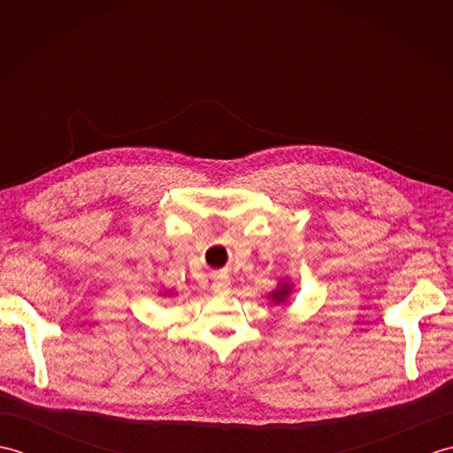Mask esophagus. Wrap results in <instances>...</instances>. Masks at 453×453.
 Listing matches in <instances>:
<instances>
[{"instance_id": "esophagus-1", "label": "esophagus", "mask_w": 453, "mask_h": 453, "mask_svg": "<svg viewBox=\"0 0 453 453\" xmlns=\"http://www.w3.org/2000/svg\"><path fill=\"white\" fill-rule=\"evenodd\" d=\"M211 290H214V294L218 296H226L229 294V290H232V282L226 280V278H219V280L211 284Z\"/></svg>"}]
</instances>
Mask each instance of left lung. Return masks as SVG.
I'll list each match as a JSON object with an SVG mask.
<instances>
[{
    "mask_svg": "<svg viewBox=\"0 0 453 453\" xmlns=\"http://www.w3.org/2000/svg\"><path fill=\"white\" fill-rule=\"evenodd\" d=\"M288 294H290V288L284 286L282 290H276V292H273V300H276V302H284L286 297H288Z\"/></svg>",
    "mask_w": 453,
    "mask_h": 453,
    "instance_id": "1",
    "label": "left lung"
}]
</instances>
